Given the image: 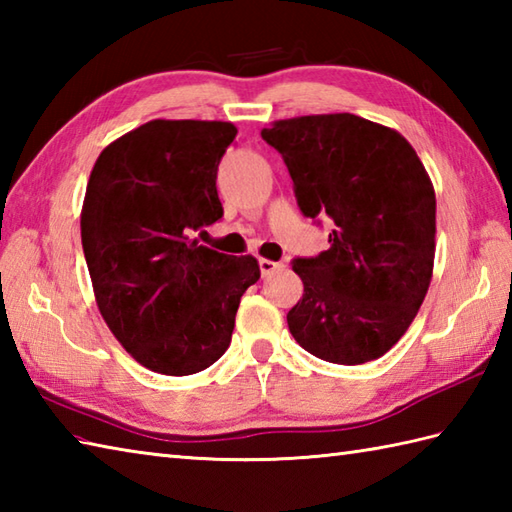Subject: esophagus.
Returning <instances> with one entry per match:
<instances>
[{
    "label": "esophagus",
    "mask_w": 512,
    "mask_h": 512,
    "mask_svg": "<svg viewBox=\"0 0 512 512\" xmlns=\"http://www.w3.org/2000/svg\"><path fill=\"white\" fill-rule=\"evenodd\" d=\"M279 268H281V264H279V262H273V259H259V270H262L264 277L273 275L275 270H279Z\"/></svg>",
    "instance_id": "esophagus-1"
}]
</instances>
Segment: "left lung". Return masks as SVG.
<instances>
[{"label": "left lung", "mask_w": 512, "mask_h": 512, "mask_svg": "<svg viewBox=\"0 0 512 512\" xmlns=\"http://www.w3.org/2000/svg\"><path fill=\"white\" fill-rule=\"evenodd\" d=\"M262 138L284 158L303 215H328L330 248L295 259L303 297L295 341L336 365L376 361L407 332L436 259V191L396 129L354 114L275 121Z\"/></svg>", "instance_id": "1"}]
</instances>
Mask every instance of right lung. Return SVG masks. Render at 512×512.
I'll list each match as a JSON object with an SVG mask.
<instances>
[{"label":"right lung","mask_w":512,"mask_h":512,"mask_svg":"<svg viewBox=\"0 0 512 512\" xmlns=\"http://www.w3.org/2000/svg\"><path fill=\"white\" fill-rule=\"evenodd\" d=\"M237 127L156 118L96 158L81 244L96 306L116 341L151 372L189 376L231 345L239 299L259 279L253 255L202 246L222 217L217 165Z\"/></svg>","instance_id":"right-lung-1"}]
</instances>
